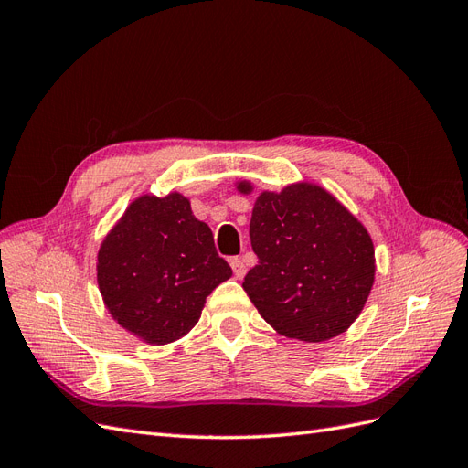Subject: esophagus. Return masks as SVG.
I'll list each match as a JSON object with an SVG mask.
<instances>
[{"label": "esophagus", "instance_id": "esophagus-1", "mask_svg": "<svg viewBox=\"0 0 468 468\" xmlns=\"http://www.w3.org/2000/svg\"><path fill=\"white\" fill-rule=\"evenodd\" d=\"M230 265H232V271L238 279H242L246 275V263H244L242 258H232Z\"/></svg>", "mask_w": 468, "mask_h": 468}]
</instances>
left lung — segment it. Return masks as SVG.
Returning <instances> with one entry per match:
<instances>
[{
	"mask_svg": "<svg viewBox=\"0 0 468 468\" xmlns=\"http://www.w3.org/2000/svg\"><path fill=\"white\" fill-rule=\"evenodd\" d=\"M238 191L251 186L242 181ZM250 239L258 265L242 287L281 335L318 344L356 322L375 281V250L365 226L328 191L310 183L263 191Z\"/></svg>",
	"mask_w": 468,
	"mask_h": 468,
	"instance_id": "left-lung-1",
	"label": "left lung"
}]
</instances>
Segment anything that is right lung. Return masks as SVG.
I'll return each instance as SVG.
<instances>
[{"mask_svg": "<svg viewBox=\"0 0 468 468\" xmlns=\"http://www.w3.org/2000/svg\"><path fill=\"white\" fill-rule=\"evenodd\" d=\"M230 275L210 229L179 193L136 199L97 256L99 291L111 316L152 346L186 335L207 296Z\"/></svg>", "mask_w": 468, "mask_h": 468, "instance_id": "1", "label": "right lung"}]
</instances>
